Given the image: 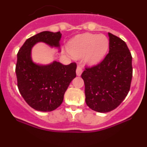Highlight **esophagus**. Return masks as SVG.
<instances>
[{
	"mask_svg": "<svg viewBox=\"0 0 147 147\" xmlns=\"http://www.w3.org/2000/svg\"><path fill=\"white\" fill-rule=\"evenodd\" d=\"M82 73V68L80 66H78L76 68V75L77 76H81Z\"/></svg>",
	"mask_w": 147,
	"mask_h": 147,
	"instance_id": "esophagus-1",
	"label": "esophagus"
}]
</instances>
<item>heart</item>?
I'll return each mask as SVG.
<instances>
[{
    "label": "heart",
    "instance_id": "heart-1",
    "mask_svg": "<svg viewBox=\"0 0 147 147\" xmlns=\"http://www.w3.org/2000/svg\"><path fill=\"white\" fill-rule=\"evenodd\" d=\"M108 45V40L103 35L85 34L73 39L67 45V50L72 57L77 59L86 55V62L93 65L102 60Z\"/></svg>",
    "mask_w": 147,
    "mask_h": 147
}]
</instances>
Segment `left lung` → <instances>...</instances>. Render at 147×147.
Instances as JSON below:
<instances>
[{
    "label": "left lung",
    "mask_w": 147,
    "mask_h": 147,
    "mask_svg": "<svg viewBox=\"0 0 147 147\" xmlns=\"http://www.w3.org/2000/svg\"><path fill=\"white\" fill-rule=\"evenodd\" d=\"M108 35V54L98 64L86 66L81 76L87 105L99 113L110 112L123 102L132 77V55L127 44L113 34Z\"/></svg>",
    "instance_id": "1"
}]
</instances>
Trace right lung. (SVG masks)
<instances>
[{
  "instance_id": "right-lung-1",
  "label": "right lung",
  "mask_w": 147,
  "mask_h": 147,
  "mask_svg": "<svg viewBox=\"0 0 147 147\" xmlns=\"http://www.w3.org/2000/svg\"><path fill=\"white\" fill-rule=\"evenodd\" d=\"M60 32H42L27 39L18 53L15 72L18 88L26 103L34 110L52 111L62 103L70 83L76 77V62L65 65L54 62L49 65L34 64L31 58L34 45L43 42L59 46Z\"/></svg>"
}]
</instances>
